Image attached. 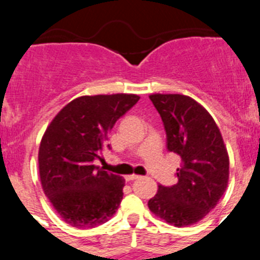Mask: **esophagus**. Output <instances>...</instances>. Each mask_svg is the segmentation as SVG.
<instances>
[{"label":"esophagus","instance_id":"esophagus-1","mask_svg":"<svg viewBox=\"0 0 260 260\" xmlns=\"http://www.w3.org/2000/svg\"><path fill=\"white\" fill-rule=\"evenodd\" d=\"M140 175H136V174H132V175H125V180L129 181V180H136V179H140Z\"/></svg>","mask_w":260,"mask_h":260}]
</instances>
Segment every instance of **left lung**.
<instances>
[{
	"label": "left lung",
	"instance_id": "1",
	"mask_svg": "<svg viewBox=\"0 0 260 260\" xmlns=\"http://www.w3.org/2000/svg\"><path fill=\"white\" fill-rule=\"evenodd\" d=\"M166 131L168 150L180 156L178 183L158 185L148 208L170 225L200 222L217 206L229 184L228 148L212 115L190 96L151 94Z\"/></svg>",
	"mask_w": 260,
	"mask_h": 260
}]
</instances>
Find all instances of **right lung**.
<instances>
[{
  "instance_id": "obj_1",
  "label": "right lung",
  "mask_w": 260,
  "mask_h": 260,
  "mask_svg": "<svg viewBox=\"0 0 260 260\" xmlns=\"http://www.w3.org/2000/svg\"><path fill=\"white\" fill-rule=\"evenodd\" d=\"M138 100L135 94L76 98L45 129L38 153L40 183L60 218L72 228H96L119 207L124 179L94 165V160H102L99 151L115 122Z\"/></svg>"
}]
</instances>
